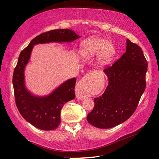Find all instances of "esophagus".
<instances>
[{
	"label": "esophagus",
	"mask_w": 159,
	"mask_h": 159,
	"mask_svg": "<svg viewBox=\"0 0 159 159\" xmlns=\"http://www.w3.org/2000/svg\"><path fill=\"white\" fill-rule=\"evenodd\" d=\"M90 77H92V74L90 73L86 74L85 76L78 83L76 88V95L78 99H83L88 96L90 86Z\"/></svg>",
	"instance_id": "1"
}]
</instances>
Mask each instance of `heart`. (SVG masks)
<instances>
[{"label":"heart","mask_w":159,"mask_h":159,"mask_svg":"<svg viewBox=\"0 0 159 159\" xmlns=\"http://www.w3.org/2000/svg\"><path fill=\"white\" fill-rule=\"evenodd\" d=\"M80 56L89 59L99 55V62L106 64L111 60L114 55V48L106 39L98 37H91L85 39L80 45L79 50Z\"/></svg>","instance_id":"1"}]
</instances>
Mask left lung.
<instances>
[{"mask_svg": "<svg viewBox=\"0 0 159 159\" xmlns=\"http://www.w3.org/2000/svg\"><path fill=\"white\" fill-rule=\"evenodd\" d=\"M126 51L104 72L109 84L102 96L94 99L95 106L87 120L99 128H110L128 119L135 111L146 88L147 61L141 48L126 40Z\"/></svg>", "mask_w": 159, "mask_h": 159, "instance_id": "1", "label": "left lung"}]
</instances>
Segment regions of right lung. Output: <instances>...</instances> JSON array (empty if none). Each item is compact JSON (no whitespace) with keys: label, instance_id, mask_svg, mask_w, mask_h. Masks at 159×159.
Masks as SVG:
<instances>
[{"label":"right lung","instance_id":"obj_1","mask_svg":"<svg viewBox=\"0 0 159 159\" xmlns=\"http://www.w3.org/2000/svg\"><path fill=\"white\" fill-rule=\"evenodd\" d=\"M80 38L70 29H55L39 35L32 40L19 56L12 77L15 103L20 114L35 127L43 130H52L60 123V111L64 104L75 98L76 79L73 78L63 83L49 95L37 97L26 90L25 69L30 59L34 45L51 42H71Z\"/></svg>","mask_w":159,"mask_h":159}]
</instances>
